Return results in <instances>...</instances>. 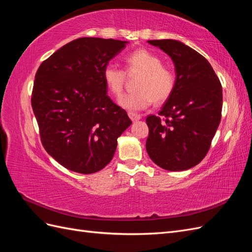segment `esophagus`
Wrapping results in <instances>:
<instances>
[{
	"instance_id": "esophagus-1",
	"label": "esophagus",
	"mask_w": 252,
	"mask_h": 252,
	"mask_svg": "<svg viewBox=\"0 0 252 252\" xmlns=\"http://www.w3.org/2000/svg\"><path fill=\"white\" fill-rule=\"evenodd\" d=\"M128 116H129V118L131 119V121H132V122L139 121V120H141V119H142V117L140 116V114H138V113H134V112H128Z\"/></svg>"
}]
</instances>
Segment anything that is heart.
<instances>
[{
    "label": "heart",
    "mask_w": 252,
    "mask_h": 252,
    "mask_svg": "<svg viewBox=\"0 0 252 252\" xmlns=\"http://www.w3.org/2000/svg\"><path fill=\"white\" fill-rule=\"evenodd\" d=\"M127 72H141L136 88L139 90L120 98L122 107L138 111L148 108L152 103H163L168 98L175 86L173 71L162 64L156 53L147 49H138L125 58ZM103 79L110 93L121 96L124 91L126 72L117 66L107 65L104 68Z\"/></svg>",
    "instance_id": "heart-1"
}]
</instances>
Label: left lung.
Listing matches in <instances>:
<instances>
[{"label":"left lung","instance_id":"left-lung-1","mask_svg":"<svg viewBox=\"0 0 252 252\" xmlns=\"http://www.w3.org/2000/svg\"><path fill=\"white\" fill-rule=\"evenodd\" d=\"M148 43L171 58L175 86L158 117L146 119L147 154L163 169L187 170L199 164L210 148L220 122L222 85L208 61L184 43L177 40Z\"/></svg>","mask_w":252,"mask_h":252}]
</instances>
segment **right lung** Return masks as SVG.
<instances>
[{
  "instance_id": "1",
  "label": "right lung",
  "mask_w": 252,
  "mask_h": 252,
  "mask_svg": "<svg viewBox=\"0 0 252 252\" xmlns=\"http://www.w3.org/2000/svg\"><path fill=\"white\" fill-rule=\"evenodd\" d=\"M127 41L80 37L40 65L32 105L43 146L65 168L90 174L113 158L118 138L131 125L114 104L103 79L104 68Z\"/></svg>"
}]
</instances>
